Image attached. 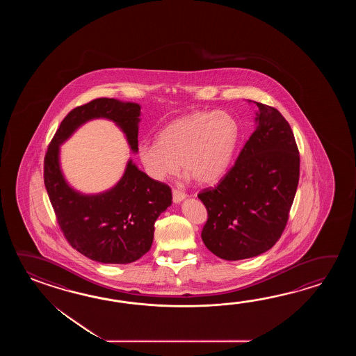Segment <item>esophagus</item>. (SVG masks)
Listing matches in <instances>:
<instances>
[{"label": "esophagus", "mask_w": 356, "mask_h": 356, "mask_svg": "<svg viewBox=\"0 0 356 356\" xmlns=\"http://www.w3.org/2000/svg\"><path fill=\"white\" fill-rule=\"evenodd\" d=\"M186 197L187 196H186L184 192H181L179 189H173V201L175 204H181Z\"/></svg>", "instance_id": "1"}]
</instances>
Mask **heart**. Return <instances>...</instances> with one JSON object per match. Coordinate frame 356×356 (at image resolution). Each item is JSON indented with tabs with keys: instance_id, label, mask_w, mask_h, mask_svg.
I'll return each mask as SVG.
<instances>
[{
	"instance_id": "b5f03b06",
	"label": "heart",
	"mask_w": 356,
	"mask_h": 356,
	"mask_svg": "<svg viewBox=\"0 0 356 356\" xmlns=\"http://www.w3.org/2000/svg\"><path fill=\"white\" fill-rule=\"evenodd\" d=\"M239 137L241 126L233 114L197 111L169 122L156 134L155 144L140 145L137 154L155 181L172 178L181 165L188 178L209 184L227 173Z\"/></svg>"
}]
</instances>
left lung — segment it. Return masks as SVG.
I'll return each mask as SVG.
<instances>
[{"mask_svg": "<svg viewBox=\"0 0 356 356\" xmlns=\"http://www.w3.org/2000/svg\"><path fill=\"white\" fill-rule=\"evenodd\" d=\"M248 102L258 106L254 132L227 175L198 195L209 213L201 238L227 261L273 248L286 227L299 181L300 158L288 121L273 106Z\"/></svg>", "mask_w": 356, "mask_h": 356, "instance_id": "1", "label": "left lung"}]
</instances>
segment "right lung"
Instances as JSON below:
<instances>
[{
  "label": "right lung",
  "instance_id": "obj_1",
  "mask_svg": "<svg viewBox=\"0 0 356 356\" xmlns=\"http://www.w3.org/2000/svg\"><path fill=\"white\" fill-rule=\"evenodd\" d=\"M141 106L100 98L72 109L60 122L44 158V184L68 243L102 264L135 262L152 248L154 224L172 204V189L152 179L129 159L112 188L85 195L72 188L60 168V145L91 120L104 118L121 129L134 154L138 152Z\"/></svg>",
  "mask_w": 356,
  "mask_h": 356
}]
</instances>
